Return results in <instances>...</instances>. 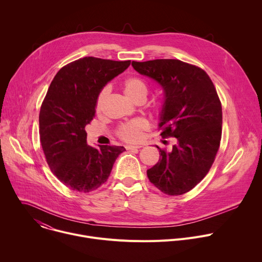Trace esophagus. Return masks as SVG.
Returning a JSON list of instances; mask_svg holds the SVG:
<instances>
[{
	"instance_id": "1",
	"label": "esophagus",
	"mask_w": 262,
	"mask_h": 262,
	"mask_svg": "<svg viewBox=\"0 0 262 262\" xmlns=\"http://www.w3.org/2000/svg\"><path fill=\"white\" fill-rule=\"evenodd\" d=\"M142 146H134V145H126L125 146V149L126 150H137V149H140Z\"/></svg>"
}]
</instances>
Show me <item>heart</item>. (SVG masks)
I'll return each instance as SVG.
<instances>
[{
    "label": "heart",
    "mask_w": 262,
    "mask_h": 262,
    "mask_svg": "<svg viewBox=\"0 0 262 262\" xmlns=\"http://www.w3.org/2000/svg\"><path fill=\"white\" fill-rule=\"evenodd\" d=\"M121 87L125 96L135 103L139 101H145L149 92L148 84L144 79H142L139 76H130L125 78L121 84ZM107 94L108 90L103 89L97 97L95 108L98 113L101 112L103 108ZM148 128V121H146L145 119H135L130 122L120 125L117 129V136L124 142L137 143L142 140L144 132Z\"/></svg>",
    "instance_id": "1"
}]
</instances>
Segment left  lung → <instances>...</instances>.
Here are the masks:
<instances>
[{"mask_svg": "<svg viewBox=\"0 0 262 262\" xmlns=\"http://www.w3.org/2000/svg\"><path fill=\"white\" fill-rule=\"evenodd\" d=\"M132 64L161 85L160 136L177 139L170 151L157 147L160 158L147 170L148 179L164 194H184L206 177L220 147L222 107L215 86L203 69L179 59Z\"/></svg>", "mask_w": 262, "mask_h": 262, "instance_id": "left-lung-1", "label": "left lung"}]
</instances>
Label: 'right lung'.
Instances as JSON below:
<instances>
[{
  "label": "right lung",
  "instance_id": "right-lung-1",
  "mask_svg": "<svg viewBox=\"0 0 262 262\" xmlns=\"http://www.w3.org/2000/svg\"><path fill=\"white\" fill-rule=\"evenodd\" d=\"M129 64L86 56L62 67L51 81L40 109V142L53 175L72 190L98 189L125 151L122 146H89L85 126L95 117L99 93Z\"/></svg>",
  "mask_w": 262,
  "mask_h": 262
}]
</instances>
